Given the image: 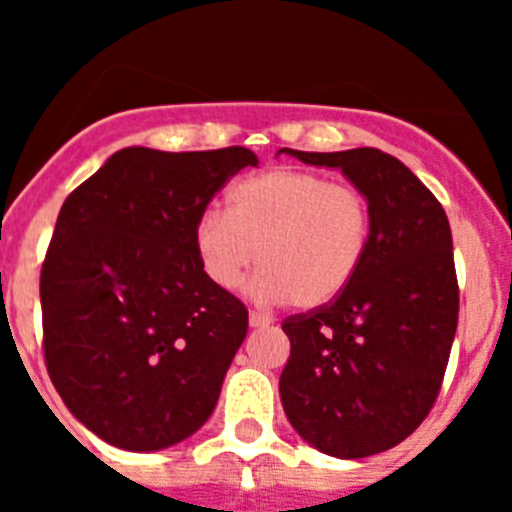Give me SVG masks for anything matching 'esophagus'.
I'll use <instances>...</instances> for the list:
<instances>
[{
  "mask_svg": "<svg viewBox=\"0 0 512 512\" xmlns=\"http://www.w3.org/2000/svg\"><path fill=\"white\" fill-rule=\"evenodd\" d=\"M274 323V320L269 318V315H264V312H251V315H248V325H251V328H269V325Z\"/></svg>",
  "mask_w": 512,
  "mask_h": 512,
  "instance_id": "esophagus-1",
  "label": "esophagus"
}]
</instances>
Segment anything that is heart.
<instances>
[{
    "mask_svg": "<svg viewBox=\"0 0 512 512\" xmlns=\"http://www.w3.org/2000/svg\"><path fill=\"white\" fill-rule=\"evenodd\" d=\"M194 253L217 289L233 292L259 264L253 295L320 310L351 287L372 246V207L325 174L269 169L235 184L228 212L207 210Z\"/></svg>",
    "mask_w": 512,
    "mask_h": 512,
    "instance_id": "b5f03b06",
    "label": "heart"
}]
</instances>
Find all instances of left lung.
<instances>
[{"label":"left lung","instance_id":"left-lung-1","mask_svg":"<svg viewBox=\"0 0 512 512\" xmlns=\"http://www.w3.org/2000/svg\"><path fill=\"white\" fill-rule=\"evenodd\" d=\"M279 153L341 169L372 207V246L351 287L284 320L292 354L279 379L284 413L312 449L364 459L405 441L441 390L459 320L449 217L379 148Z\"/></svg>","mask_w":512,"mask_h":512}]
</instances>
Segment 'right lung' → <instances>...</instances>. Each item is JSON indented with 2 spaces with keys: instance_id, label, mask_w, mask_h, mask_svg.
<instances>
[{
  "instance_id": "1",
  "label": "right lung",
  "mask_w": 512,
  "mask_h": 512,
  "mask_svg": "<svg viewBox=\"0 0 512 512\" xmlns=\"http://www.w3.org/2000/svg\"><path fill=\"white\" fill-rule=\"evenodd\" d=\"M256 153L122 148L66 197L43 274L45 366L79 423L161 451L212 415L248 330L194 253V225Z\"/></svg>"
}]
</instances>
